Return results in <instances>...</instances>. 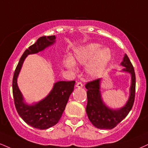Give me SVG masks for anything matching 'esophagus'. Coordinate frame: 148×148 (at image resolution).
I'll return each instance as SVG.
<instances>
[{"instance_id":"34e87169","label":"esophagus","mask_w":148,"mask_h":148,"mask_svg":"<svg viewBox=\"0 0 148 148\" xmlns=\"http://www.w3.org/2000/svg\"><path fill=\"white\" fill-rule=\"evenodd\" d=\"M83 83H81V82H78V83H76V88H83Z\"/></svg>"}]
</instances>
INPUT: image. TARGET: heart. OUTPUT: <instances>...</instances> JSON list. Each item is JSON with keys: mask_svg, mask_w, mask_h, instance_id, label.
<instances>
[{"mask_svg": "<svg viewBox=\"0 0 148 148\" xmlns=\"http://www.w3.org/2000/svg\"><path fill=\"white\" fill-rule=\"evenodd\" d=\"M101 46L97 43H90L82 46L74 51L72 60L67 59L65 65L69 69L74 68V63L86 64L87 72L90 76L100 74L107 67L111 59V52L108 49H101Z\"/></svg>", "mask_w": 148, "mask_h": 148, "instance_id": "obj_1", "label": "heart"}]
</instances>
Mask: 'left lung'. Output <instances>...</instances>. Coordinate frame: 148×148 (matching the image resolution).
Here are the masks:
<instances>
[{
	"label": "left lung",
	"mask_w": 148,
	"mask_h": 148,
	"mask_svg": "<svg viewBox=\"0 0 148 148\" xmlns=\"http://www.w3.org/2000/svg\"><path fill=\"white\" fill-rule=\"evenodd\" d=\"M121 65L125 67L123 71L130 73L132 75L130 95L129 100L123 108L115 110L107 108L101 99V95L99 90L100 79L88 82L85 85V88L88 90L87 91L88 104L86 107L87 114L93 125L99 129H113L127 116L134 105L135 89H136V76H135L134 67L127 54H125Z\"/></svg>",
	"instance_id": "left-lung-1"
}]
</instances>
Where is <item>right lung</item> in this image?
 I'll list each match as a JSON object with an SVG mask.
<instances>
[{
    "label": "right lung",
    "mask_w": 148,
    "mask_h": 148,
    "mask_svg": "<svg viewBox=\"0 0 148 148\" xmlns=\"http://www.w3.org/2000/svg\"><path fill=\"white\" fill-rule=\"evenodd\" d=\"M56 36L40 37L32 45L23 53L18 63L12 81V92L16 109L19 116L26 123L39 130H45L58 123L65 110L69 97L74 90L75 81H58L52 90L43 100L33 106H28L23 102L22 94L17 85V77L21 67L28 54H36L43 50L55 42Z\"/></svg>",
    "instance_id": "obj_1"
}]
</instances>
